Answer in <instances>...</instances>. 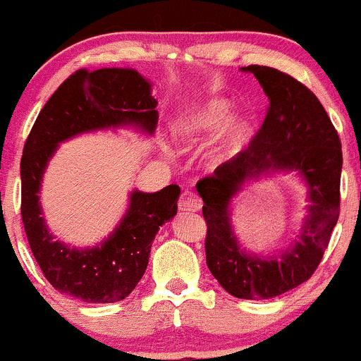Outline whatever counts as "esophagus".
I'll use <instances>...</instances> for the list:
<instances>
[{
    "label": "esophagus",
    "mask_w": 361,
    "mask_h": 361,
    "mask_svg": "<svg viewBox=\"0 0 361 361\" xmlns=\"http://www.w3.org/2000/svg\"><path fill=\"white\" fill-rule=\"evenodd\" d=\"M178 207H180V210L197 212V210H200V207H202V198L193 192H185L183 195H181Z\"/></svg>",
    "instance_id": "esophagus-1"
}]
</instances>
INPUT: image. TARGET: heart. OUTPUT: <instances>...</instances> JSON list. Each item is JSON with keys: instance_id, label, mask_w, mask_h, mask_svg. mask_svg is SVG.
<instances>
[{"instance_id": "1", "label": "heart", "mask_w": 361, "mask_h": 361, "mask_svg": "<svg viewBox=\"0 0 361 361\" xmlns=\"http://www.w3.org/2000/svg\"><path fill=\"white\" fill-rule=\"evenodd\" d=\"M229 115L231 109L227 102L212 100L202 106V109L193 111L192 115H188L181 130H183V135H186V137H200V135L215 134L229 120ZM247 134H250V127H247L246 122L233 123L229 130H227L226 137H224L221 154L229 156L234 151H238L244 144V140H246Z\"/></svg>"}]
</instances>
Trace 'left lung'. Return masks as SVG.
Segmentation results:
<instances>
[{"instance_id": "obj_1", "label": "left lung", "mask_w": 361, "mask_h": 361, "mask_svg": "<svg viewBox=\"0 0 361 361\" xmlns=\"http://www.w3.org/2000/svg\"><path fill=\"white\" fill-rule=\"evenodd\" d=\"M267 93L263 123L246 149L197 183L207 224V267L238 299H271L299 287L317 270L339 217L343 152L338 130L307 86L268 66L243 68ZM268 169L299 171L311 188L310 217L301 239L275 260L238 250L228 222V200L247 177Z\"/></svg>"}]
</instances>
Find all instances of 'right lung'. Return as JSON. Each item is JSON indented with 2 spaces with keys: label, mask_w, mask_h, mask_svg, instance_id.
Returning <instances> with one entry per match:
<instances>
[{
  "label": "right lung",
  "mask_w": 361,
  "mask_h": 361,
  "mask_svg": "<svg viewBox=\"0 0 361 361\" xmlns=\"http://www.w3.org/2000/svg\"><path fill=\"white\" fill-rule=\"evenodd\" d=\"M149 82L132 69H78L40 110L23 146L22 221L28 244L54 288L85 302L123 300L149 263L151 244L164 222L176 215L180 186L130 195V209L111 238L93 250H71L54 241L39 205V188L47 161L61 140L120 123H140L154 130L157 111Z\"/></svg>",
  "instance_id": "1"
}]
</instances>
